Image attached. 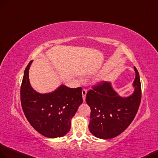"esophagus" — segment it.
<instances>
[{
	"mask_svg": "<svg viewBox=\"0 0 158 158\" xmlns=\"http://www.w3.org/2000/svg\"><path fill=\"white\" fill-rule=\"evenodd\" d=\"M87 91L85 89H83L82 90V97H83V101H85V97H86V94H87Z\"/></svg>",
	"mask_w": 158,
	"mask_h": 158,
	"instance_id": "34e87169",
	"label": "esophagus"
}]
</instances>
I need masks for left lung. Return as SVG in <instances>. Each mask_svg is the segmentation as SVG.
I'll use <instances>...</instances> for the list:
<instances>
[{"label":"left lung","instance_id":"obj_1","mask_svg":"<svg viewBox=\"0 0 158 158\" xmlns=\"http://www.w3.org/2000/svg\"><path fill=\"white\" fill-rule=\"evenodd\" d=\"M131 96L123 98L108 81H102L88 91L86 102L91 108L89 129L103 139L118 136L130 125L137 114L141 100V86L137 69Z\"/></svg>","mask_w":158,"mask_h":158}]
</instances>
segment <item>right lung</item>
I'll use <instances>...</instances> for the list:
<instances>
[{"mask_svg":"<svg viewBox=\"0 0 158 158\" xmlns=\"http://www.w3.org/2000/svg\"><path fill=\"white\" fill-rule=\"evenodd\" d=\"M31 62L25 69L21 86V103L25 116L43 136L63 137L70 131L71 119L83 102L81 87L61 85L52 92L40 94L29 83V69Z\"/></svg>","mask_w":158,"mask_h":158,"instance_id":"obj_1","label":"right lung"}]
</instances>
